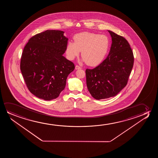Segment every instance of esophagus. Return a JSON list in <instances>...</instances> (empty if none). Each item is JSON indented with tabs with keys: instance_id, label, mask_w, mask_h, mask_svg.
Instances as JSON below:
<instances>
[{
	"instance_id": "1",
	"label": "esophagus",
	"mask_w": 158,
	"mask_h": 158,
	"mask_svg": "<svg viewBox=\"0 0 158 158\" xmlns=\"http://www.w3.org/2000/svg\"><path fill=\"white\" fill-rule=\"evenodd\" d=\"M81 69V67H80V66H79V65H77L76 66V69Z\"/></svg>"
}]
</instances>
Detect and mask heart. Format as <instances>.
<instances>
[{
  "label": "heart",
  "instance_id": "heart-1",
  "mask_svg": "<svg viewBox=\"0 0 158 158\" xmlns=\"http://www.w3.org/2000/svg\"><path fill=\"white\" fill-rule=\"evenodd\" d=\"M74 41L67 43L66 54L72 60L81 51L83 60L87 65L94 66L100 63L108 52L110 40L105 35L84 32L74 37Z\"/></svg>",
  "mask_w": 158,
  "mask_h": 158
}]
</instances>
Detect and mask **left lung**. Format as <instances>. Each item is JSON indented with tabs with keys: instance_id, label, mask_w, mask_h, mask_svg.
<instances>
[{
	"instance_id": "8db88e82",
	"label": "left lung",
	"mask_w": 158,
	"mask_h": 158,
	"mask_svg": "<svg viewBox=\"0 0 158 158\" xmlns=\"http://www.w3.org/2000/svg\"><path fill=\"white\" fill-rule=\"evenodd\" d=\"M112 43L107 57L93 69H86L87 89L97 100L114 97L126 86L134 64L127 40L112 31Z\"/></svg>"
}]
</instances>
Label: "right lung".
Instances as JSON below:
<instances>
[{"label": "right lung", "instance_id": "right-lung-1", "mask_svg": "<svg viewBox=\"0 0 158 158\" xmlns=\"http://www.w3.org/2000/svg\"><path fill=\"white\" fill-rule=\"evenodd\" d=\"M62 31L46 30L35 35L25 46L20 70L26 86L35 97L45 100L58 97L66 79L75 68L63 56L68 39Z\"/></svg>", "mask_w": 158, "mask_h": 158}]
</instances>
